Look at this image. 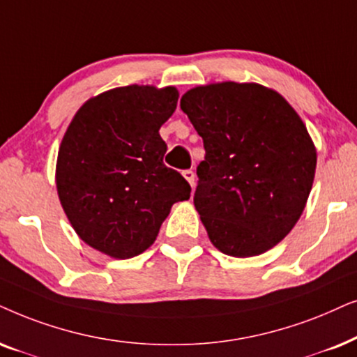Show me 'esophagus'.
I'll use <instances>...</instances> for the list:
<instances>
[{
    "instance_id": "1",
    "label": "esophagus",
    "mask_w": 357,
    "mask_h": 357,
    "mask_svg": "<svg viewBox=\"0 0 357 357\" xmlns=\"http://www.w3.org/2000/svg\"><path fill=\"white\" fill-rule=\"evenodd\" d=\"M183 176H184V178H186V181L191 184V186H194V183H196V173H194L192 169L183 171Z\"/></svg>"
}]
</instances>
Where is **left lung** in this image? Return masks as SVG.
<instances>
[{"label": "left lung", "mask_w": 357, "mask_h": 357, "mask_svg": "<svg viewBox=\"0 0 357 357\" xmlns=\"http://www.w3.org/2000/svg\"><path fill=\"white\" fill-rule=\"evenodd\" d=\"M181 109L202 137L194 206L217 250L250 258L292 230L312 191L317 150L281 94L256 83L189 89Z\"/></svg>", "instance_id": "8db88e82"}]
</instances>
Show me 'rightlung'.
<instances>
[{"instance_id":"1","label":"right lung","mask_w":357,"mask_h":357,"mask_svg":"<svg viewBox=\"0 0 357 357\" xmlns=\"http://www.w3.org/2000/svg\"><path fill=\"white\" fill-rule=\"evenodd\" d=\"M173 86L116 88L79 107L61 140L56 191L84 243L117 259L150 248L191 186L163 163L160 127L178 104Z\"/></svg>"}]
</instances>
